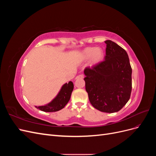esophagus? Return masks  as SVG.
Masks as SVG:
<instances>
[{"label": "esophagus", "mask_w": 156, "mask_h": 156, "mask_svg": "<svg viewBox=\"0 0 156 156\" xmlns=\"http://www.w3.org/2000/svg\"><path fill=\"white\" fill-rule=\"evenodd\" d=\"M84 76L83 75H78V76H77L76 77H75V79H83Z\"/></svg>", "instance_id": "34e87169"}]
</instances>
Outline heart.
Here are the masks:
<instances>
[{
    "label": "heart",
    "instance_id": "b5f03b06",
    "mask_svg": "<svg viewBox=\"0 0 156 156\" xmlns=\"http://www.w3.org/2000/svg\"><path fill=\"white\" fill-rule=\"evenodd\" d=\"M105 52L101 48L88 47L82 50L78 54L77 59L79 62H85L89 60L88 64L90 67H94L100 64L104 59Z\"/></svg>",
    "mask_w": 156,
    "mask_h": 156
}]
</instances>
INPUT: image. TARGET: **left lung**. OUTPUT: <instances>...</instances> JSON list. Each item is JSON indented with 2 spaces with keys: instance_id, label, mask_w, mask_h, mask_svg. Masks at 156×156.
<instances>
[{
  "instance_id": "obj_1",
  "label": "left lung",
  "mask_w": 156,
  "mask_h": 156,
  "mask_svg": "<svg viewBox=\"0 0 156 156\" xmlns=\"http://www.w3.org/2000/svg\"><path fill=\"white\" fill-rule=\"evenodd\" d=\"M104 61L84 70L85 88L92 106L101 112L120 111L131 96L132 69L127 52L106 40Z\"/></svg>"
}]
</instances>
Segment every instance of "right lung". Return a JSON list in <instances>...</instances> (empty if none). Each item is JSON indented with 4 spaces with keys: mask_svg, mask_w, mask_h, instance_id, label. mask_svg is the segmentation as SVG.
Masks as SVG:
<instances>
[{
    "mask_svg": "<svg viewBox=\"0 0 156 156\" xmlns=\"http://www.w3.org/2000/svg\"><path fill=\"white\" fill-rule=\"evenodd\" d=\"M73 90V83L69 81L61 87L60 91L51 101L41 106H35L36 108L44 112H55L63 108L69 101Z\"/></svg>",
    "mask_w": 156,
    "mask_h": 156,
    "instance_id": "1",
    "label": "right lung"
}]
</instances>
